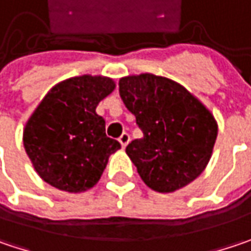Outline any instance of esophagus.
<instances>
[{
    "mask_svg": "<svg viewBox=\"0 0 251 251\" xmlns=\"http://www.w3.org/2000/svg\"><path fill=\"white\" fill-rule=\"evenodd\" d=\"M129 140H130V136H129V133H126V132H124V133L121 135V138H119V142H121L122 148H126V145L129 143Z\"/></svg>",
    "mask_w": 251,
    "mask_h": 251,
    "instance_id": "1",
    "label": "esophagus"
}]
</instances>
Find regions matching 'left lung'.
<instances>
[{"mask_svg": "<svg viewBox=\"0 0 251 251\" xmlns=\"http://www.w3.org/2000/svg\"><path fill=\"white\" fill-rule=\"evenodd\" d=\"M119 95L143 133L126 146L142 180L160 193L193 182L212 156L213 115L182 85L152 74L122 78Z\"/></svg>", "mask_w": 251, "mask_h": 251, "instance_id": "left-lung-1", "label": "left lung"}]
</instances>
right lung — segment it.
I'll use <instances>...</instances> for the list:
<instances>
[{
    "label": "right lung",
    "instance_id": "add662e5",
    "mask_svg": "<svg viewBox=\"0 0 251 251\" xmlns=\"http://www.w3.org/2000/svg\"><path fill=\"white\" fill-rule=\"evenodd\" d=\"M115 89L109 78L76 76L53 86L24 130V146L38 175L53 187L78 193L98 183L121 143L105 132L98 103Z\"/></svg>",
    "mask_w": 251,
    "mask_h": 251
}]
</instances>
